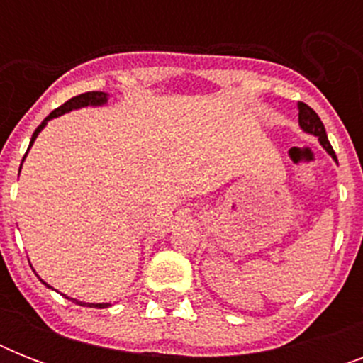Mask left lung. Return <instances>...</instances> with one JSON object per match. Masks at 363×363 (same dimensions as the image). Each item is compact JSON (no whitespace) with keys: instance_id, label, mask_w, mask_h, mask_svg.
I'll return each instance as SVG.
<instances>
[{"instance_id":"8db88e82","label":"left lung","mask_w":363,"mask_h":363,"mask_svg":"<svg viewBox=\"0 0 363 363\" xmlns=\"http://www.w3.org/2000/svg\"><path fill=\"white\" fill-rule=\"evenodd\" d=\"M298 111H299V118H298L299 128H301L303 131H307V133H311V135L318 137V141H320V145L324 147V150H326V152L330 154L335 162H337V156H335L332 145H330V141H328L326 128H324V124H322L320 116L316 115L309 105L301 104V101L298 104Z\"/></svg>"}]
</instances>
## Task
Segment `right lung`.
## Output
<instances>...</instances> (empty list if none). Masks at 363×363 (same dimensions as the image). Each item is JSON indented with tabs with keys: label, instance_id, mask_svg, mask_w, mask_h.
Returning <instances> with one entry per match:
<instances>
[{
	"label": "right lung",
	"instance_id": "1",
	"mask_svg": "<svg viewBox=\"0 0 363 363\" xmlns=\"http://www.w3.org/2000/svg\"><path fill=\"white\" fill-rule=\"evenodd\" d=\"M107 99H109V96H107L105 92H86V94H81V96H75V98H71L69 101H65L64 105H60L58 109H54L52 113H50V115H48L47 118L41 122V124L37 125V130L33 131V135H31V141H30V147H28V150H30L31 145H33V141H35L37 135L41 133L43 128L47 125L48 121H52V118H56V116L65 115V113H69V111H73V109H81V107H99V105L107 104ZM22 162H24V160H22ZM20 167H22V165H20ZM43 284H47V282H43ZM48 288H52V286H48ZM62 296H64V294H62ZM67 299H73V298H67ZM73 301H75L77 305H82V307H96V309H105V307H109L111 305V303H84V301H79V299H73Z\"/></svg>",
	"mask_w": 363,
	"mask_h": 363
}]
</instances>
